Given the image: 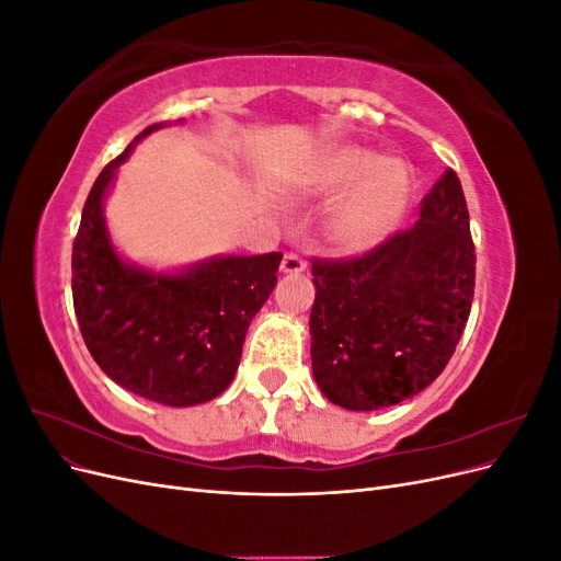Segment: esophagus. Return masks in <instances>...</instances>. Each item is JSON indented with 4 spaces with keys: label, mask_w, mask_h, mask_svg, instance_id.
Here are the masks:
<instances>
[{
    "label": "esophagus",
    "mask_w": 561,
    "mask_h": 561,
    "mask_svg": "<svg viewBox=\"0 0 561 561\" xmlns=\"http://www.w3.org/2000/svg\"><path fill=\"white\" fill-rule=\"evenodd\" d=\"M280 268L283 274H299V271L307 268V260H304V254L299 252H285Z\"/></svg>",
    "instance_id": "obj_1"
}]
</instances>
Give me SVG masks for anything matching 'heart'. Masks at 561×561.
Listing matches in <instances>:
<instances>
[{
  "label": "heart",
  "mask_w": 561,
  "mask_h": 561,
  "mask_svg": "<svg viewBox=\"0 0 561 561\" xmlns=\"http://www.w3.org/2000/svg\"><path fill=\"white\" fill-rule=\"evenodd\" d=\"M320 192L355 184L330 215L332 239L346 250L375 245L402 213L410 178L398 161H383L360 147H342L322 157L311 173Z\"/></svg>",
  "instance_id": "b5f03b06"
}]
</instances>
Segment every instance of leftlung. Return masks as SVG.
<instances>
[{"label": "left lung", "instance_id": "left-lung-1", "mask_svg": "<svg viewBox=\"0 0 561 561\" xmlns=\"http://www.w3.org/2000/svg\"><path fill=\"white\" fill-rule=\"evenodd\" d=\"M474 243L451 168L412 229L346 260H311L313 377L344 410L371 412L431 386L456 351L474 295Z\"/></svg>", "mask_w": 561, "mask_h": 561}]
</instances>
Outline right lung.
I'll list each match as a JSON object with an SVG mask.
<instances>
[{
  "mask_svg": "<svg viewBox=\"0 0 561 561\" xmlns=\"http://www.w3.org/2000/svg\"><path fill=\"white\" fill-rule=\"evenodd\" d=\"M145 128L98 175L72 245L79 330L105 375L168 407L217 398L233 381L250 320L274 293L283 252L217 257L175 276L128 266L103 219L107 186Z\"/></svg>",
  "mask_w": 561,
  "mask_h": 561,
  "instance_id": "add662e5",
  "label": "right lung"
}]
</instances>
